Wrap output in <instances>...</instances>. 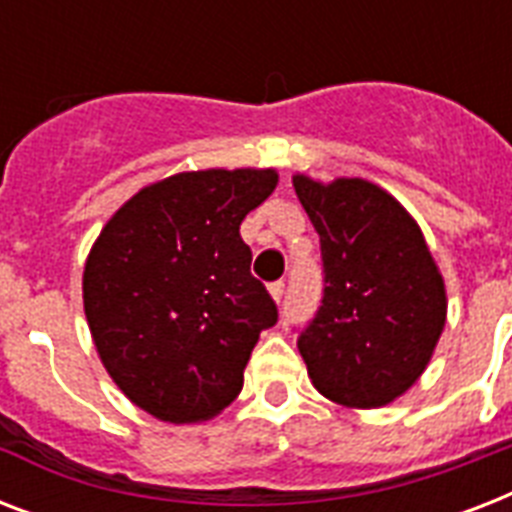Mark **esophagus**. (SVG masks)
I'll return each mask as SVG.
<instances>
[{
  "mask_svg": "<svg viewBox=\"0 0 512 512\" xmlns=\"http://www.w3.org/2000/svg\"><path fill=\"white\" fill-rule=\"evenodd\" d=\"M268 292H271V297L276 303H281V297H284V281H273L271 287H268Z\"/></svg>",
  "mask_w": 512,
  "mask_h": 512,
  "instance_id": "obj_1",
  "label": "esophagus"
}]
</instances>
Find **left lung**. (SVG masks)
<instances>
[{
  "label": "left lung",
  "mask_w": 512,
  "mask_h": 512,
  "mask_svg": "<svg viewBox=\"0 0 512 512\" xmlns=\"http://www.w3.org/2000/svg\"><path fill=\"white\" fill-rule=\"evenodd\" d=\"M292 185L319 233L327 284L297 340L308 377L348 409L388 406L433 358L446 324L444 276L417 220L380 185L300 172Z\"/></svg>",
  "instance_id": "8db88e82"
}]
</instances>
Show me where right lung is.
<instances>
[{"mask_svg": "<svg viewBox=\"0 0 512 512\" xmlns=\"http://www.w3.org/2000/svg\"><path fill=\"white\" fill-rule=\"evenodd\" d=\"M276 170L177 172L140 188L92 244L84 316L124 396L172 425L212 420L244 385L260 332L279 311L249 273L241 220Z\"/></svg>", "mask_w": 512, "mask_h": 512, "instance_id": "add662e5", "label": "right lung"}]
</instances>
